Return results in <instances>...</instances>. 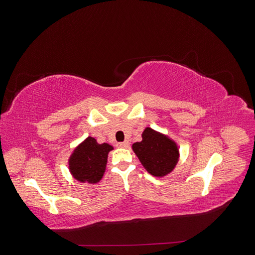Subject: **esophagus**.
Segmentation results:
<instances>
[{
  "mask_svg": "<svg viewBox=\"0 0 255 255\" xmlns=\"http://www.w3.org/2000/svg\"><path fill=\"white\" fill-rule=\"evenodd\" d=\"M119 148H128V146L129 145V142L128 141H123V142H119L117 144Z\"/></svg>",
  "mask_w": 255,
  "mask_h": 255,
  "instance_id": "esophagus-1",
  "label": "esophagus"
}]
</instances>
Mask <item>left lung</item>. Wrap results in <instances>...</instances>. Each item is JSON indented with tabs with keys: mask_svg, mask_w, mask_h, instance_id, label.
I'll return each instance as SVG.
<instances>
[{
	"mask_svg": "<svg viewBox=\"0 0 255 255\" xmlns=\"http://www.w3.org/2000/svg\"><path fill=\"white\" fill-rule=\"evenodd\" d=\"M133 150L146 171L155 176L170 173L179 159L174 141L150 128L142 133V140L133 144Z\"/></svg>",
	"mask_w": 255,
	"mask_h": 255,
	"instance_id": "left-lung-1",
	"label": "left lung"
}]
</instances>
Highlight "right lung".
Instances as JSON below:
<instances>
[{"label": "right lung", "instance_id": "1", "mask_svg": "<svg viewBox=\"0 0 255 255\" xmlns=\"http://www.w3.org/2000/svg\"><path fill=\"white\" fill-rule=\"evenodd\" d=\"M111 150L113 146L109 143L99 144L95 138H86L75 149L69 160L72 175L80 182H99L104 174L107 155Z\"/></svg>", "mask_w": 255, "mask_h": 255}]
</instances>
